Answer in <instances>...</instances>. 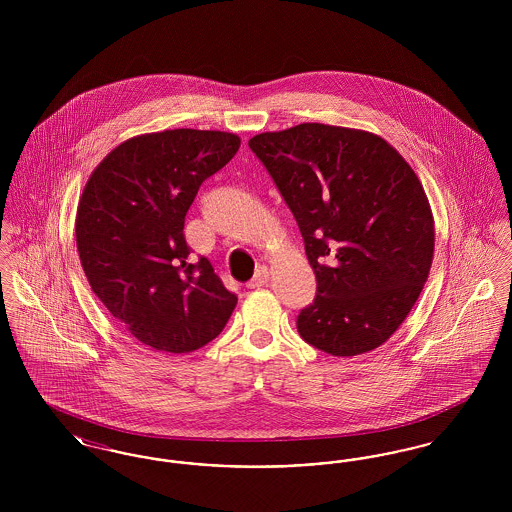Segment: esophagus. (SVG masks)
Listing matches in <instances>:
<instances>
[{
  "label": "esophagus",
  "mask_w": 512,
  "mask_h": 512,
  "mask_svg": "<svg viewBox=\"0 0 512 512\" xmlns=\"http://www.w3.org/2000/svg\"><path fill=\"white\" fill-rule=\"evenodd\" d=\"M268 278H270V270H268L267 267H259L257 268V272H255V276L247 282V288H249V290L261 288V286L267 284Z\"/></svg>",
  "instance_id": "1"
}]
</instances>
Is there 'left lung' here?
Wrapping results in <instances>:
<instances>
[{
	"mask_svg": "<svg viewBox=\"0 0 512 512\" xmlns=\"http://www.w3.org/2000/svg\"><path fill=\"white\" fill-rule=\"evenodd\" d=\"M305 240L317 297L301 338L334 357L390 340L428 280L434 215L413 167L382 136L303 122L249 140Z\"/></svg>",
	"mask_w": 512,
	"mask_h": 512,
	"instance_id": "obj_1",
	"label": "left lung"
}]
</instances>
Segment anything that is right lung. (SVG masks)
I'll return each instance as SVG.
<instances>
[{"label": "right lung", "mask_w": 512, "mask_h": 512, "mask_svg": "<svg viewBox=\"0 0 512 512\" xmlns=\"http://www.w3.org/2000/svg\"><path fill=\"white\" fill-rule=\"evenodd\" d=\"M240 136L174 128L113 147L76 209V249L92 292L122 326L161 353L215 340L238 297L211 263H188L184 219L203 180L240 149Z\"/></svg>", "instance_id": "obj_1"}]
</instances>
